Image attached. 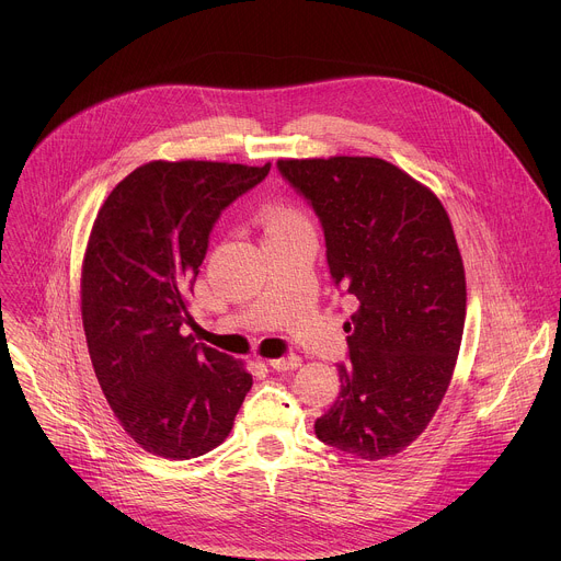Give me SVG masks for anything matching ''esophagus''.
Returning a JSON list of instances; mask_svg holds the SVG:
<instances>
[{"label": "esophagus", "instance_id": "34e87169", "mask_svg": "<svg viewBox=\"0 0 561 561\" xmlns=\"http://www.w3.org/2000/svg\"><path fill=\"white\" fill-rule=\"evenodd\" d=\"M273 370H295L301 366V357L299 355H286V357H277V359H271L268 362Z\"/></svg>", "mask_w": 561, "mask_h": 561}]
</instances>
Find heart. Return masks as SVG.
<instances>
[{
  "label": "heart",
  "instance_id": "b5f03b06",
  "mask_svg": "<svg viewBox=\"0 0 561 561\" xmlns=\"http://www.w3.org/2000/svg\"><path fill=\"white\" fill-rule=\"evenodd\" d=\"M264 237L288 234L297 230H312L308 217L293 204H268L260 213Z\"/></svg>",
  "mask_w": 561,
  "mask_h": 561
}]
</instances>
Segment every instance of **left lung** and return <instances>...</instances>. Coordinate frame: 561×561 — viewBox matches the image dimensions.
I'll use <instances>...</instances> for the list:
<instances>
[{
  "mask_svg": "<svg viewBox=\"0 0 561 561\" xmlns=\"http://www.w3.org/2000/svg\"><path fill=\"white\" fill-rule=\"evenodd\" d=\"M324 228L335 286L357 299L340 397L314 422L324 444L377 461L411 446L448 390L466 275L437 195L379 157L279 159Z\"/></svg>",
  "mask_w": 561,
  "mask_h": 561,
  "instance_id": "8db88e82",
  "label": "left lung"
}]
</instances>
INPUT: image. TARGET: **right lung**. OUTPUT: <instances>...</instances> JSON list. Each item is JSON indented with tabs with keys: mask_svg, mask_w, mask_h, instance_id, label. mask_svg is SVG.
Returning <instances> with one entry per match:
<instances>
[{
	"mask_svg": "<svg viewBox=\"0 0 561 561\" xmlns=\"http://www.w3.org/2000/svg\"><path fill=\"white\" fill-rule=\"evenodd\" d=\"M271 171L228 162H148L102 204L82 264V322L98 381L124 431L167 459L219 446L253 375L182 335L208 234Z\"/></svg>",
	"mask_w": 561,
	"mask_h": 561,
	"instance_id": "right-lung-1",
	"label": "right lung"
}]
</instances>
